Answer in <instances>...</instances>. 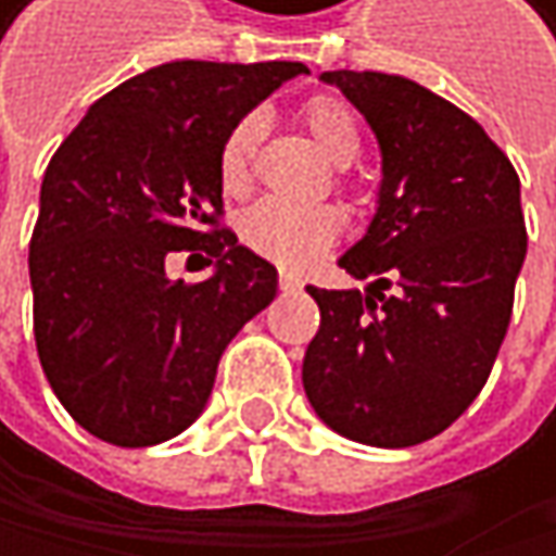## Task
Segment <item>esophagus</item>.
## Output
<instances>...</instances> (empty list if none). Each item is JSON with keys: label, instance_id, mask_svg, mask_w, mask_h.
<instances>
[{"label": "esophagus", "instance_id": "34e87169", "mask_svg": "<svg viewBox=\"0 0 556 556\" xmlns=\"http://www.w3.org/2000/svg\"><path fill=\"white\" fill-rule=\"evenodd\" d=\"M300 287H303V283L296 280V276H290V273H283V276H280V290H283V293H296Z\"/></svg>", "mask_w": 556, "mask_h": 556}]
</instances>
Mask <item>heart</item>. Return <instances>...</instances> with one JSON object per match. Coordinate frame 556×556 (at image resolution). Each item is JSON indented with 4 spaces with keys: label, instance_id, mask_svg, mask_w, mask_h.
Masks as SVG:
<instances>
[{
    "label": "heart",
    "instance_id": "obj_1",
    "mask_svg": "<svg viewBox=\"0 0 556 556\" xmlns=\"http://www.w3.org/2000/svg\"><path fill=\"white\" fill-rule=\"evenodd\" d=\"M303 119L333 163H353L359 153V123L337 96H313ZM263 136V116L247 113L229 126L219 146V182L226 193H240L250 182V163ZM343 232V216L333 206H293L283 200H260L240 216V240L287 269H303L324 256Z\"/></svg>",
    "mask_w": 556,
    "mask_h": 556
}]
</instances>
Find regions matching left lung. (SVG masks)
<instances>
[{"label":"left lung","instance_id":"obj_1","mask_svg":"<svg viewBox=\"0 0 556 556\" xmlns=\"http://www.w3.org/2000/svg\"><path fill=\"white\" fill-rule=\"evenodd\" d=\"M319 79L370 123L383 179L367 232L340 256L367 293L306 287L319 330L303 390L340 437L414 446L470 407L504 343L527 256L520 179L477 119L414 79Z\"/></svg>","mask_w":556,"mask_h":556}]
</instances>
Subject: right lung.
<instances>
[{"instance_id": "obj_1", "label": "right lung", "mask_w": 556, "mask_h": 556, "mask_svg": "<svg viewBox=\"0 0 556 556\" xmlns=\"http://www.w3.org/2000/svg\"><path fill=\"white\" fill-rule=\"evenodd\" d=\"M303 73V62H163L96 99L49 160L29 243L36 350L92 437L153 446L182 433L206 410L229 340L273 303L276 266L216 229L219 146ZM179 249L217 260L210 281L168 280Z\"/></svg>"}]
</instances>
